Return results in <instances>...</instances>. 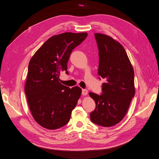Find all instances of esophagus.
<instances>
[{
  "instance_id": "esophagus-1",
  "label": "esophagus",
  "mask_w": 159,
  "mask_h": 159,
  "mask_svg": "<svg viewBox=\"0 0 159 159\" xmlns=\"http://www.w3.org/2000/svg\"><path fill=\"white\" fill-rule=\"evenodd\" d=\"M88 90H87V89H82V91H81V94H82L83 95H87V94H88Z\"/></svg>"
}]
</instances>
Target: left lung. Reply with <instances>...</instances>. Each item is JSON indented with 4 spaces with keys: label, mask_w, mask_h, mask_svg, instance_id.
I'll return each mask as SVG.
<instances>
[{
    "label": "left lung",
    "mask_w": 159,
    "mask_h": 159,
    "mask_svg": "<svg viewBox=\"0 0 159 159\" xmlns=\"http://www.w3.org/2000/svg\"><path fill=\"white\" fill-rule=\"evenodd\" d=\"M94 35L99 50V79L105 81L102 94L89 93L95 102L90 119L99 126L111 127L123 119L134 98V70L121 44L103 34Z\"/></svg>",
    "instance_id": "obj_1"
}]
</instances>
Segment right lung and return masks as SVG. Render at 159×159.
Instances as JSON below:
<instances>
[{
	"instance_id": "add662e5",
	"label": "right lung",
	"mask_w": 159,
	"mask_h": 159,
	"mask_svg": "<svg viewBox=\"0 0 159 159\" xmlns=\"http://www.w3.org/2000/svg\"><path fill=\"white\" fill-rule=\"evenodd\" d=\"M88 33L65 32L52 36L32 56L28 65L25 93L35 121L48 129L68 123L78 103L81 89L70 88L59 82L61 71H67L71 53Z\"/></svg>"
}]
</instances>
